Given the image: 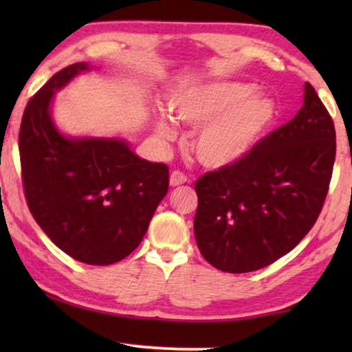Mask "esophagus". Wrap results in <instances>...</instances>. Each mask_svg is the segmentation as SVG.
I'll use <instances>...</instances> for the list:
<instances>
[{
    "label": "esophagus",
    "mask_w": 352,
    "mask_h": 352,
    "mask_svg": "<svg viewBox=\"0 0 352 352\" xmlns=\"http://www.w3.org/2000/svg\"><path fill=\"white\" fill-rule=\"evenodd\" d=\"M186 182H189V179H187V176L184 175V173H181V171H173L171 175H170V186H171V187L186 184Z\"/></svg>",
    "instance_id": "obj_1"
}]
</instances>
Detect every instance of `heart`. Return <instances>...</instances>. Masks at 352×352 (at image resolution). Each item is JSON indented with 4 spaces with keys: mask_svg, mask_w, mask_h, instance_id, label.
<instances>
[{
    "mask_svg": "<svg viewBox=\"0 0 352 352\" xmlns=\"http://www.w3.org/2000/svg\"><path fill=\"white\" fill-rule=\"evenodd\" d=\"M256 93L245 81H210L176 93L170 100L176 118L199 128L192 151L201 165L223 170L243 160L271 128L277 115L276 102ZM155 134L163 142L177 138L175 123L165 113L155 117Z\"/></svg>",
    "mask_w": 352,
    "mask_h": 352,
    "instance_id": "1",
    "label": "heart"
}]
</instances>
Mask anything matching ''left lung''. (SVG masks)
<instances>
[{"mask_svg": "<svg viewBox=\"0 0 352 352\" xmlns=\"http://www.w3.org/2000/svg\"><path fill=\"white\" fill-rule=\"evenodd\" d=\"M335 126L305 83L295 118L259 141L243 160L195 182V240L211 266L230 274L266 267L309 232L335 163Z\"/></svg>", "mask_w": 352, "mask_h": 352, "instance_id": "obj_1", "label": "left lung"}]
</instances>
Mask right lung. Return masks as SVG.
I'll list each match as a JSON object with an SVG mask.
<instances>
[{
  "instance_id": "obj_1",
  "label": "right lung",
  "mask_w": 352,
  "mask_h": 352,
  "mask_svg": "<svg viewBox=\"0 0 352 352\" xmlns=\"http://www.w3.org/2000/svg\"><path fill=\"white\" fill-rule=\"evenodd\" d=\"M57 72L23 112L19 152L33 218L76 261L109 266L138 248L168 192V168L136 155L123 138L69 136L52 120V102L75 76Z\"/></svg>"
}]
</instances>
